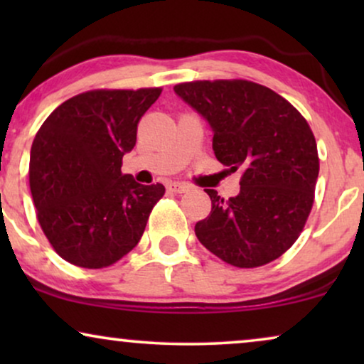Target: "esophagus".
<instances>
[{
    "instance_id": "34e87169",
    "label": "esophagus",
    "mask_w": 364,
    "mask_h": 364,
    "mask_svg": "<svg viewBox=\"0 0 364 364\" xmlns=\"http://www.w3.org/2000/svg\"><path fill=\"white\" fill-rule=\"evenodd\" d=\"M167 188L173 193H183V192H187L188 188H191V186H188V183H186V182H171L167 186Z\"/></svg>"
}]
</instances>
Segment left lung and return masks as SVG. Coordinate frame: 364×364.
<instances>
[{
	"label": "left lung",
	"instance_id": "8db88e82",
	"mask_svg": "<svg viewBox=\"0 0 364 364\" xmlns=\"http://www.w3.org/2000/svg\"><path fill=\"white\" fill-rule=\"evenodd\" d=\"M173 91L210 124L217 161L242 171L237 197L205 188L212 210L197 222V238L238 268L277 260L300 237L315 202L320 159L306 119L247 79L181 82Z\"/></svg>",
	"mask_w": 364,
	"mask_h": 364
}]
</instances>
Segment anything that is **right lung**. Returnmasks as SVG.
I'll use <instances>...</instances> for the list:
<instances>
[{"instance_id":"1","label":"right lung","mask_w":364,"mask_h":364,"mask_svg":"<svg viewBox=\"0 0 364 364\" xmlns=\"http://www.w3.org/2000/svg\"><path fill=\"white\" fill-rule=\"evenodd\" d=\"M162 87L94 89L49 114L33 141L29 187L51 247L73 265L97 270L141 240L162 183L142 186L122 173L137 124Z\"/></svg>"}]
</instances>
